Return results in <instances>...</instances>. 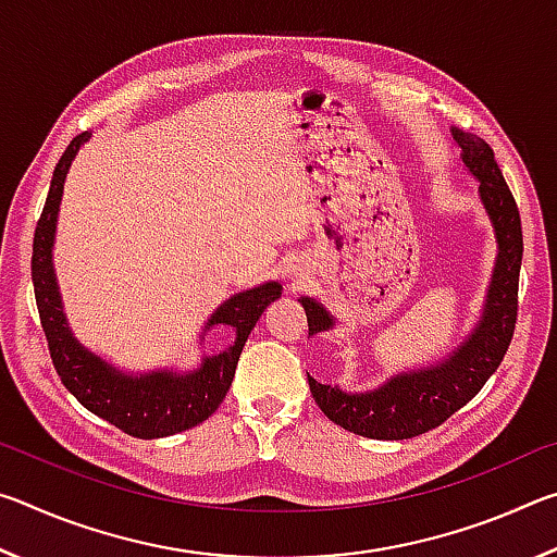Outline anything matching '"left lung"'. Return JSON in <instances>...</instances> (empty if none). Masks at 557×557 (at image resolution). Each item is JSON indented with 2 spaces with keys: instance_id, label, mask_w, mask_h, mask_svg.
<instances>
[{
  "instance_id": "left-lung-1",
  "label": "left lung",
  "mask_w": 557,
  "mask_h": 557,
  "mask_svg": "<svg viewBox=\"0 0 557 557\" xmlns=\"http://www.w3.org/2000/svg\"><path fill=\"white\" fill-rule=\"evenodd\" d=\"M461 159L479 182L484 209L494 223L498 258L492 287L486 295L482 324L474 329L455 354L435 369L395 375L383 388L363 395H348L332 385L309 379V391L329 420L354 435L371 440H408L440 428L459 408L474 398L502 366L513 338L518 317V275L523 258L521 213L506 178L484 139L451 129ZM309 334L326 332L334 319L319 301L301 297Z\"/></svg>"
}]
</instances>
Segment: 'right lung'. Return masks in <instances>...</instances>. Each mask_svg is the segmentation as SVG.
<instances>
[{
  "label": "right lung",
  "mask_w": 557,
  "mask_h": 557,
  "mask_svg": "<svg viewBox=\"0 0 557 557\" xmlns=\"http://www.w3.org/2000/svg\"><path fill=\"white\" fill-rule=\"evenodd\" d=\"M88 137L90 132H83V135L73 137L71 145L65 147L63 157L53 169L49 196H46L41 219L34 231L32 280L41 329L46 334V344H49L55 373H59L61 383L75 395V400L83 408L96 412L98 418L108 420L110 425L127 432L132 437H169L188 428H196L206 418H211L215 408L223 403L252 326L258 324V319L265 312L270 301L280 299L282 287L277 282H268L262 287L240 292V295L221 305L219 312L209 319L206 329L228 324L235 332V342L223 354L203 358V366L196 373H149L132 379V375L117 373L112 366L100 361L98 356L86 351L71 336L69 326H65L59 287H55L51 265V245L65 174H69L75 152H78Z\"/></svg>",
  "instance_id": "add662e5"
}]
</instances>
